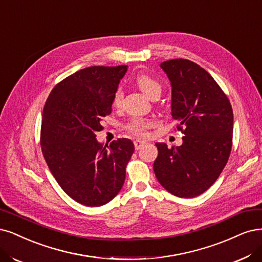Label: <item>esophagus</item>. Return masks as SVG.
Returning <instances> with one entry per match:
<instances>
[{
    "mask_svg": "<svg viewBox=\"0 0 262 262\" xmlns=\"http://www.w3.org/2000/svg\"><path fill=\"white\" fill-rule=\"evenodd\" d=\"M144 144H145V142L144 141H140V140H135L134 141V147L135 149H140L144 146Z\"/></svg>",
    "mask_w": 262,
    "mask_h": 262,
    "instance_id": "34e87169",
    "label": "esophagus"
}]
</instances>
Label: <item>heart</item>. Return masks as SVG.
Here are the masks:
<instances>
[{
    "instance_id": "1",
    "label": "heart",
    "mask_w": 262,
    "mask_h": 262,
    "mask_svg": "<svg viewBox=\"0 0 262 262\" xmlns=\"http://www.w3.org/2000/svg\"><path fill=\"white\" fill-rule=\"evenodd\" d=\"M134 82L142 91L152 97L156 94H160L161 91V84L159 81L156 80L154 77H151L145 73H139L134 77ZM123 100V94L121 90H116L113 95V106L114 107H120ZM154 125V121L142 118V117H135V118L130 119L127 123L124 124V129L128 132L132 133L133 135H138V137H144L147 134V130Z\"/></svg>"
}]
</instances>
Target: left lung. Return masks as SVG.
Returning a JSON list of instances; mask_svg holds the SVG:
<instances>
[{
	"label": "left lung",
	"mask_w": 262,
	"mask_h": 262,
	"mask_svg": "<svg viewBox=\"0 0 262 262\" xmlns=\"http://www.w3.org/2000/svg\"><path fill=\"white\" fill-rule=\"evenodd\" d=\"M172 86V117L183 144L168 148L156 143L154 172L169 193L193 198L206 192L229 160L233 140V111L215 80L192 60L161 62Z\"/></svg>",
	"instance_id": "obj_1"
}]
</instances>
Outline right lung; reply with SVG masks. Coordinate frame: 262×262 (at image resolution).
I'll list each match as a JSON object with an SVG mask.
<instances>
[{
  "label": "right lung",
  "instance_id": "1",
  "mask_svg": "<svg viewBox=\"0 0 262 262\" xmlns=\"http://www.w3.org/2000/svg\"><path fill=\"white\" fill-rule=\"evenodd\" d=\"M127 65L92 66L61 80L45 102L40 143L59 186L79 204L98 207L120 192L134 151L129 139L110 146L96 141L101 119L112 114L113 95Z\"/></svg>",
  "mask_w": 262,
  "mask_h": 262
}]
</instances>
